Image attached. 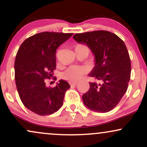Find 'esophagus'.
<instances>
[{
  "instance_id": "34e87169",
  "label": "esophagus",
  "mask_w": 147,
  "mask_h": 147,
  "mask_svg": "<svg viewBox=\"0 0 147 147\" xmlns=\"http://www.w3.org/2000/svg\"><path fill=\"white\" fill-rule=\"evenodd\" d=\"M70 84L71 86H76L77 84V82H70Z\"/></svg>"
}]
</instances>
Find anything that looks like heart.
Returning a JSON list of instances; mask_svg holds the SVG:
<instances>
[{
    "label": "heart",
    "instance_id": "heart-1",
    "mask_svg": "<svg viewBox=\"0 0 147 147\" xmlns=\"http://www.w3.org/2000/svg\"><path fill=\"white\" fill-rule=\"evenodd\" d=\"M80 49L86 50L88 52L89 51L88 48L86 45L79 43V44L75 45V50H80ZM84 72L85 71L82 68L78 66H71L68 69H67L66 71L63 73V76L64 78L68 79L71 82H76V81H78L83 76Z\"/></svg>",
    "mask_w": 147,
    "mask_h": 147
}]
</instances>
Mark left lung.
Wrapping results in <instances>:
<instances>
[{
	"label": "left lung",
	"instance_id": "left-lung-1",
	"mask_svg": "<svg viewBox=\"0 0 147 147\" xmlns=\"http://www.w3.org/2000/svg\"><path fill=\"white\" fill-rule=\"evenodd\" d=\"M73 38L86 44L95 55V65L90 77L102 83L90 82L82 96L90 110L106 113L113 109L126 92L131 77V60L124 41L104 30L76 34Z\"/></svg>",
	"mask_w": 147,
	"mask_h": 147
}]
</instances>
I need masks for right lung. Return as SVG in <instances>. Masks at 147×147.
<instances>
[{"mask_svg": "<svg viewBox=\"0 0 147 147\" xmlns=\"http://www.w3.org/2000/svg\"><path fill=\"white\" fill-rule=\"evenodd\" d=\"M72 33L44 32L25 39L18 49L14 63L15 81L20 99L30 111L39 115L57 112L70 86L60 80L54 88L46 86L56 69V51Z\"/></svg>", "mask_w": 147, "mask_h": 147, "instance_id": "1", "label": "right lung"}]
</instances>
